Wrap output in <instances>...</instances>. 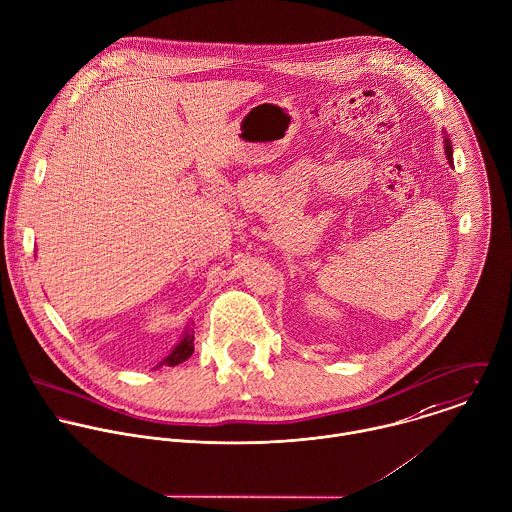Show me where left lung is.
Masks as SVG:
<instances>
[{"instance_id":"obj_1","label":"left lung","mask_w":512,"mask_h":512,"mask_svg":"<svg viewBox=\"0 0 512 512\" xmlns=\"http://www.w3.org/2000/svg\"><path fill=\"white\" fill-rule=\"evenodd\" d=\"M445 143H447V157H449V161L453 163V147H451V143H449V139H445Z\"/></svg>"}]
</instances>
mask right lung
Here are the masks:
<instances>
[{"mask_svg":"<svg viewBox=\"0 0 512 512\" xmlns=\"http://www.w3.org/2000/svg\"><path fill=\"white\" fill-rule=\"evenodd\" d=\"M193 335H185L183 339H181V343L171 351V355L169 357H165L157 367H175V365H179V363H183V361H187L191 355H193Z\"/></svg>","mask_w":512,"mask_h":512,"instance_id":"right-lung-1","label":"right lung"}]
</instances>
